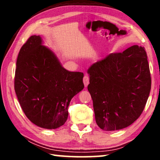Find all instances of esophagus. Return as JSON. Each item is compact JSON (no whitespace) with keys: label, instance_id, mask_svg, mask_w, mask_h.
I'll return each instance as SVG.
<instances>
[{"label":"esophagus","instance_id":"obj_1","mask_svg":"<svg viewBox=\"0 0 160 160\" xmlns=\"http://www.w3.org/2000/svg\"><path fill=\"white\" fill-rule=\"evenodd\" d=\"M83 83L84 85H85V88H87L89 85V83H90V78H89L88 75H85V76L83 78Z\"/></svg>","mask_w":160,"mask_h":160}]
</instances>
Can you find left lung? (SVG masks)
Masks as SVG:
<instances>
[{
  "mask_svg": "<svg viewBox=\"0 0 160 160\" xmlns=\"http://www.w3.org/2000/svg\"><path fill=\"white\" fill-rule=\"evenodd\" d=\"M88 86L96 123L104 131L128 126L141 115L151 89L144 47L133 45L122 53H110L88 70Z\"/></svg>",
  "mask_w": 160,
  "mask_h": 160,
  "instance_id": "obj_1",
  "label": "left lung"
}]
</instances>
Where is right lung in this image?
Masks as SVG:
<instances>
[{
    "instance_id": "add662e5",
    "label": "right lung",
    "mask_w": 160,
    "mask_h": 160,
    "mask_svg": "<svg viewBox=\"0 0 160 160\" xmlns=\"http://www.w3.org/2000/svg\"><path fill=\"white\" fill-rule=\"evenodd\" d=\"M16 65L15 90L27 117L43 128L63 126L72 98L84 88L83 72L65 69L36 35L22 47Z\"/></svg>"
}]
</instances>
